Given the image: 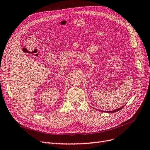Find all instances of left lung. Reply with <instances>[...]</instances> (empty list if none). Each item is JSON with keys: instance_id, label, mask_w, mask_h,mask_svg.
Segmentation results:
<instances>
[{"instance_id": "obj_1", "label": "left lung", "mask_w": 150, "mask_h": 150, "mask_svg": "<svg viewBox=\"0 0 150 150\" xmlns=\"http://www.w3.org/2000/svg\"><path fill=\"white\" fill-rule=\"evenodd\" d=\"M124 107V105L123 106H122V107H121V108H118V109H115V110H113V111H105V112H116V111H120V109H122Z\"/></svg>"}]
</instances>
